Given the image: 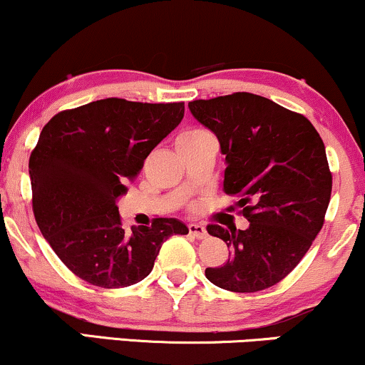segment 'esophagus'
<instances>
[{"label":"esophagus","instance_id":"34e87169","mask_svg":"<svg viewBox=\"0 0 365 365\" xmlns=\"http://www.w3.org/2000/svg\"><path fill=\"white\" fill-rule=\"evenodd\" d=\"M187 229H190V234L195 235L196 239H205L207 237V227L201 225V224H190L187 225Z\"/></svg>","mask_w":365,"mask_h":365}]
</instances>
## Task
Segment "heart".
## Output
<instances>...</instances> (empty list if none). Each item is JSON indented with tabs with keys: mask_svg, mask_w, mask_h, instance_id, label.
I'll list each match as a JSON object with an SVG mask.
<instances>
[{
	"mask_svg": "<svg viewBox=\"0 0 365 365\" xmlns=\"http://www.w3.org/2000/svg\"><path fill=\"white\" fill-rule=\"evenodd\" d=\"M207 136H212L208 131L205 130H200V128H191V130H186L182 131L181 135L178 136V141L175 143H190V141H196V140H201V138H207Z\"/></svg>",
	"mask_w": 365,
	"mask_h": 365,
	"instance_id": "heart-1",
	"label": "heart"
}]
</instances>
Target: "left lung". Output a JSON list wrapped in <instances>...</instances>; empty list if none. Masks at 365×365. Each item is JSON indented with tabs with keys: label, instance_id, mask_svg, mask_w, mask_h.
Segmentation results:
<instances>
[{
	"label": "left lung",
	"instance_id": "left-lung-1",
	"mask_svg": "<svg viewBox=\"0 0 365 365\" xmlns=\"http://www.w3.org/2000/svg\"><path fill=\"white\" fill-rule=\"evenodd\" d=\"M187 106L215 133L227 164L224 191L237 196L250 222L246 230L207 227L230 251L227 263L205 275L230 292L273 287L297 267L324 224L331 173L323 140L302 114L255 93Z\"/></svg>",
	"mask_w": 365,
	"mask_h": 365
}]
</instances>
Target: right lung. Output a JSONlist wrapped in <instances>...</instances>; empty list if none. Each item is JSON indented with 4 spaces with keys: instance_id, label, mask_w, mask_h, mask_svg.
I'll return each mask as SVG.
<instances>
[{
    "instance_id": "add662e5",
    "label": "right lung",
    "mask_w": 365,
    "mask_h": 365,
    "mask_svg": "<svg viewBox=\"0 0 365 365\" xmlns=\"http://www.w3.org/2000/svg\"><path fill=\"white\" fill-rule=\"evenodd\" d=\"M184 102L102 98L61 110L30 153L32 208L42 235L81 280L104 289L150 275L162 244L187 234L178 218L123 229L115 201L145 158L181 123Z\"/></svg>"
}]
</instances>
